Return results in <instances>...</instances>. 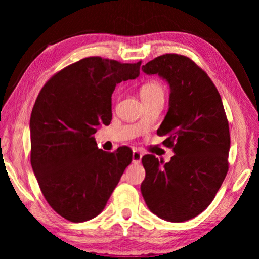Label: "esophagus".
I'll list each match as a JSON object with an SVG mask.
<instances>
[{"label":"esophagus","mask_w":259,"mask_h":259,"mask_svg":"<svg viewBox=\"0 0 259 259\" xmlns=\"http://www.w3.org/2000/svg\"><path fill=\"white\" fill-rule=\"evenodd\" d=\"M142 156H143L142 153H140L137 150H134V152H133V162H134V163L138 164L139 162L142 161Z\"/></svg>","instance_id":"1"}]
</instances>
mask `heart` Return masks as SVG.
Returning <instances> with one entry per match:
<instances>
[{
	"label": "heart",
	"instance_id": "heart-1",
	"mask_svg": "<svg viewBox=\"0 0 259 259\" xmlns=\"http://www.w3.org/2000/svg\"><path fill=\"white\" fill-rule=\"evenodd\" d=\"M143 102L155 99H164V89L159 82H148L140 89Z\"/></svg>",
	"mask_w": 259,
	"mask_h": 259
}]
</instances>
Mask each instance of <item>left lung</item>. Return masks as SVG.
Here are the masks:
<instances>
[{
  "mask_svg": "<svg viewBox=\"0 0 259 259\" xmlns=\"http://www.w3.org/2000/svg\"><path fill=\"white\" fill-rule=\"evenodd\" d=\"M169 83V111L157 129L172 148L169 162L144 155L146 176L140 186L148 209L181 223L207 209L229 171V121L217 88L186 56L166 54L142 67Z\"/></svg>",
  "mask_w": 259,
  "mask_h": 259,
  "instance_id": "left-lung-1",
  "label": "left lung"
}]
</instances>
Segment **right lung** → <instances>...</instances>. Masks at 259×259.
I'll use <instances>...</instances> for the list:
<instances>
[{
    "instance_id": "right-lung-1",
    "label": "right lung",
    "mask_w": 259,
    "mask_h": 259,
    "mask_svg": "<svg viewBox=\"0 0 259 259\" xmlns=\"http://www.w3.org/2000/svg\"><path fill=\"white\" fill-rule=\"evenodd\" d=\"M140 64L83 58L56 73L35 100L30 164L47 202L69 222L102 212L133 161L128 146L105 152L94 135L99 124L111 123L116 84L138 77Z\"/></svg>"
}]
</instances>
